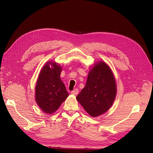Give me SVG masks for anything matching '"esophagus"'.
I'll list each match as a JSON object with an SVG mask.
<instances>
[{
  "instance_id": "obj_1",
  "label": "esophagus",
  "mask_w": 153,
  "mask_h": 153,
  "mask_svg": "<svg viewBox=\"0 0 153 153\" xmlns=\"http://www.w3.org/2000/svg\"><path fill=\"white\" fill-rule=\"evenodd\" d=\"M78 92H79L78 89H74L73 91H71V93L72 94V95H77V94H78Z\"/></svg>"
}]
</instances>
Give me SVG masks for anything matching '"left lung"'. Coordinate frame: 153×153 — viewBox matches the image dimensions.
<instances>
[{
	"label": "left lung",
	"mask_w": 153,
	"mask_h": 153,
	"mask_svg": "<svg viewBox=\"0 0 153 153\" xmlns=\"http://www.w3.org/2000/svg\"><path fill=\"white\" fill-rule=\"evenodd\" d=\"M116 94V82L112 71L106 63L100 62L89 71L86 85L76 99L89 115L95 117L110 108Z\"/></svg>",
	"instance_id": "1"
}]
</instances>
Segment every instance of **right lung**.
<instances>
[{
	"instance_id": "1",
	"label": "right lung",
	"mask_w": 153,
	"mask_h": 153,
	"mask_svg": "<svg viewBox=\"0 0 153 153\" xmlns=\"http://www.w3.org/2000/svg\"><path fill=\"white\" fill-rule=\"evenodd\" d=\"M50 64L53 65L52 68ZM61 70L56 63L48 62L39 76L35 87V100L45 113L54 112L69 95L60 79Z\"/></svg>"
}]
</instances>
